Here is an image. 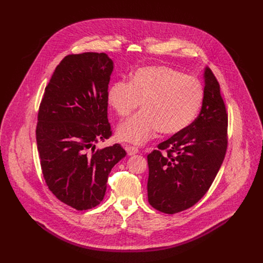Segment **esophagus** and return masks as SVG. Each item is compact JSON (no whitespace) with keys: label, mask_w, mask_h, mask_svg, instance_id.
<instances>
[{"label":"esophagus","mask_w":263,"mask_h":263,"mask_svg":"<svg viewBox=\"0 0 263 263\" xmlns=\"http://www.w3.org/2000/svg\"><path fill=\"white\" fill-rule=\"evenodd\" d=\"M125 150L127 152L128 156H133V155H136L139 153V150L133 146H125Z\"/></svg>","instance_id":"esophagus-1"}]
</instances>
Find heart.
<instances>
[{
  "label": "heart",
  "instance_id": "1",
  "mask_svg": "<svg viewBox=\"0 0 263 263\" xmlns=\"http://www.w3.org/2000/svg\"><path fill=\"white\" fill-rule=\"evenodd\" d=\"M203 98L200 82L167 67L148 66L136 70L128 84L119 81L108 89L107 101L120 117L142 103L143 110L117 127L120 141L142 145L159 130L163 136L181 133L192 122Z\"/></svg>",
  "mask_w": 263,
  "mask_h": 263
}]
</instances>
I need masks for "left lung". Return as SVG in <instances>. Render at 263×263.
<instances>
[{"mask_svg":"<svg viewBox=\"0 0 263 263\" xmlns=\"http://www.w3.org/2000/svg\"><path fill=\"white\" fill-rule=\"evenodd\" d=\"M203 99L196 119L148 155V200L165 214L195 204L211 187L227 150L228 115L220 85L210 68L203 70ZM161 150H166L163 155Z\"/></svg>","mask_w":263,"mask_h":263,"instance_id":"obj_1","label":"left lung"}]
</instances>
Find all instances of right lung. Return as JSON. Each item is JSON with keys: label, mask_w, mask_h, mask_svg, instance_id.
I'll return each mask as SVG.
<instances>
[{"label": "right lung", "mask_w": 263, "mask_h": 263, "mask_svg": "<svg viewBox=\"0 0 263 263\" xmlns=\"http://www.w3.org/2000/svg\"><path fill=\"white\" fill-rule=\"evenodd\" d=\"M113 61L106 53L67 55L41 100L36 142L49 190L78 211L99 204L113 166L126 153L118 144L96 149L111 136L107 91Z\"/></svg>", "instance_id": "right-lung-1"}]
</instances>
